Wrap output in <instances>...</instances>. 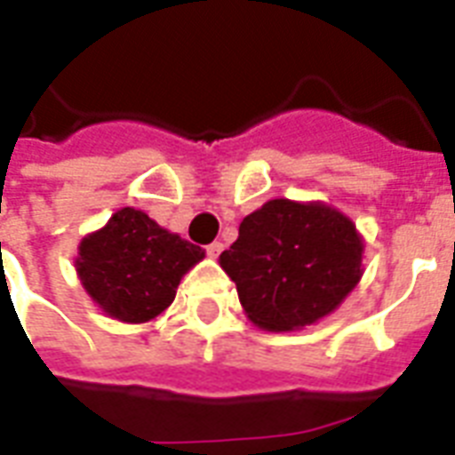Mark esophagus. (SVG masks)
<instances>
[{
  "label": "esophagus",
  "instance_id": "1",
  "mask_svg": "<svg viewBox=\"0 0 455 455\" xmlns=\"http://www.w3.org/2000/svg\"><path fill=\"white\" fill-rule=\"evenodd\" d=\"M221 251H224V243H221V241H214V243L207 245V253H210L212 258H217V255L221 253Z\"/></svg>",
  "mask_w": 455,
  "mask_h": 455
}]
</instances>
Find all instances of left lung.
I'll use <instances>...</instances> for the list:
<instances>
[{
	"mask_svg": "<svg viewBox=\"0 0 455 455\" xmlns=\"http://www.w3.org/2000/svg\"><path fill=\"white\" fill-rule=\"evenodd\" d=\"M352 219L323 202L270 200L241 221L219 265L262 331H299L338 308L362 279Z\"/></svg>",
	"mask_w": 455,
	"mask_h": 455,
	"instance_id": "1",
	"label": "left lung"
}]
</instances>
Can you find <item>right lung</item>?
<instances>
[{
  "mask_svg": "<svg viewBox=\"0 0 455 455\" xmlns=\"http://www.w3.org/2000/svg\"><path fill=\"white\" fill-rule=\"evenodd\" d=\"M204 258L200 245L123 207L79 243L76 275L86 294L123 323H147L176 299L183 275Z\"/></svg>",
  "mask_w": 455,
  "mask_h": 455,
  "instance_id": "obj_1",
  "label": "right lung"
}]
</instances>
